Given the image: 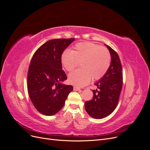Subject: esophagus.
Here are the masks:
<instances>
[{"label":"esophagus","instance_id":"34e87169","mask_svg":"<svg viewBox=\"0 0 150 150\" xmlns=\"http://www.w3.org/2000/svg\"><path fill=\"white\" fill-rule=\"evenodd\" d=\"M74 91H80L81 89L78 87H77V86H74Z\"/></svg>","mask_w":150,"mask_h":150}]
</instances>
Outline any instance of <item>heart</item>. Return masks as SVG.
<instances>
[{"instance_id": "b5f03b06", "label": "heart", "mask_w": 150, "mask_h": 150, "mask_svg": "<svg viewBox=\"0 0 150 150\" xmlns=\"http://www.w3.org/2000/svg\"><path fill=\"white\" fill-rule=\"evenodd\" d=\"M64 69L71 72L78 66L81 69L71 72L68 76L70 83L83 86L91 79H101L106 74L111 64V56L108 50L91 42L76 44L71 51L64 50L61 57Z\"/></svg>"}]
</instances>
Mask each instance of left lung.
Segmentation results:
<instances>
[{
  "instance_id": "obj_1",
  "label": "left lung",
  "mask_w": 150,
  "mask_h": 150,
  "mask_svg": "<svg viewBox=\"0 0 150 150\" xmlns=\"http://www.w3.org/2000/svg\"><path fill=\"white\" fill-rule=\"evenodd\" d=\"M105 46L111 57V64L106 74L95 83L98 89L93 91L92 100L86 101L85 110L95 119L104 118L113 112L118 103L122 86V66L116 51Z\"/></svg>"
}]
</instances>
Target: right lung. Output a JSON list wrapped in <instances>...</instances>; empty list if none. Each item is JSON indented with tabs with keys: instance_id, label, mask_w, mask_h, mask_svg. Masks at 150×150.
<instances>
[{
	"instance_id": "obj_1",
	"label": "right lung",
	"mask_w": 150,
	"mask_h": 150,
	"mask_svg": "<svg viewBox=\"0 0 150 150\" xmlns=\"http://www.w3.org/2000/svg\"><path fill=\"white\" fill-rule=\"evenodd\" d=\"M74 39L48 40L35 52L28 74V89L33 105L46 116L56 114L64 106L73 86L62 84L67 79L62 70V52Z\"/></svg>"
}]
</instances>
